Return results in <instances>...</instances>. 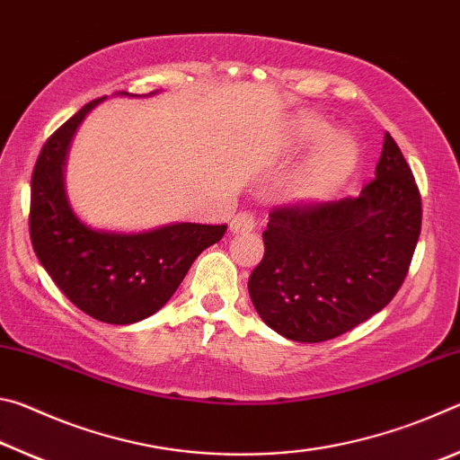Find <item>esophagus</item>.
<instances>
[{"label": "esophagus", "instance_id": "34e87169", "mask_svg": "<svg viewBox=\"0 0 460 460\" xmlns=\"http://www.w3.org/2000/svg\"><path fill=\"white\" fill-rule=\"evenodd\" d=\"M231 233H249L255 229V215L249 211H241L235 217H233L229 223Z\"/></svg>", "mask_w": 460, "mask_h": 460}]
</instances>
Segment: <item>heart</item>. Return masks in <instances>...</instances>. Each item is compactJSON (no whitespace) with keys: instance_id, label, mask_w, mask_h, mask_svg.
Here are the masks:
<instances>
[{"instance_id":"heart-1","label":"heart","mask_w":460,"mask_h":460,"mask_svg":"<svg viewBox=\"0 0 460 460\" xmlns=\"http://www.w3.org/2000/svg\"><path fill=\"white\" fill-rule=\"evenodd\" d=\"M302 137L306 142H321L331 134V129L323 121L308 118L302 121ZM355 164V147L347 137H334L332 142L323 146L310 166L305 178L298 184V194L302 199H323L331 190L345 181Z\"/></svg>"}]
</instances>
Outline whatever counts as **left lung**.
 <instances>
[{
	"label": "left lung",
	"mask_w": 460,
	"mask_h": 460,
	"mask_svg": "<svg viewBox=\"0 0 460 460\" xmlns=\"http://www.w3.org/2000/svg\"><path fill=\"white\" fill-rule=\"evenodd\" d=\"M422 197L385 134L376 178L357 199L274 207L263 260L249 276L261 321L282 337L323 342L385 308L408 276Z\"/></svg>",
	"instance_id": "1"
}]
</instances>
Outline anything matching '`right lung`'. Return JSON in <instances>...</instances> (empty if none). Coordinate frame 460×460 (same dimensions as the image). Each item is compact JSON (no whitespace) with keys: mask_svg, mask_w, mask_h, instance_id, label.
Returning a JSON list of instances; mask_svg holds the SVG:
<instances>
[{"mask_svg":"<svg viewBox=\"0 0 460 460\" xmlns=\"http://www.w3.org/2000/svg\"><path fill=\"white\" fill-rule=\"evenodd\" d=\"M128 95V93H119ZM91 101L46 139L30 189V239L38 260L73 305L107 324H131L160 310L227 225L174 223L146 233L87 227L68 207L62 168Z\"/></svg>","mask_w":460,"mask_h":460,"instance_id":"right-lung-1","label":"right lung"}]
</instances>
